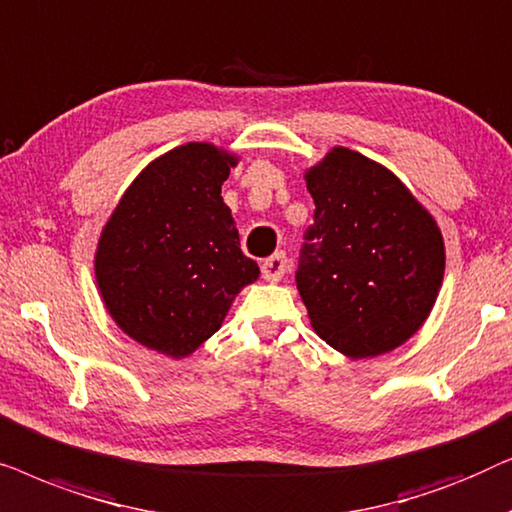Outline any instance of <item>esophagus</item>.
Masks as SVG:
<instances>
[{"label":"esophagus","mask_w":512,"mask_h":512,"mask_svg":"<svg viewBox=\"0 0 512 512\" xmlns=\"http://www.w3.org/2000/svg\"><path fill=\"white\" fill-rule=\"evenodd\" d=\"M261 275L265 282H279V279L286 275V256L275 254V256L265 258L261 265Z\"/></svg>","instance_id":"34e87169"}]
</instances>
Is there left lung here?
I'll use <instances>...</instances> for the list:
<instances>
[{
  "mask_svg": "<svg viewBox=\"0 0 512 512\" xmlns=\"http://www.w3.org/2000/svg\"><path fill=\"white\" fill-rule=\"evenodd\" d=\"M305 181L317 209L296 282L314 333L354 361L401 347L443 286L436 219L394 172L345 146Z\"/></svg>",
  "mask_w": 512,
  "mask_h": 512,
  "instance_id": "8db88e82",
  "label": "left lung"
}]
</instances>
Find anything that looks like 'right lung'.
<instances>
[{
    "label": "right lung",
    "instance_id": "right-lung-1",
    "mask_svg": "<svg viewBox=\"0 0 512 512\" xmlns=\"http://www.w3.org/2000/svg\"><path fill=\"white\" fill-rule=\"evenodd\" d=\"M237 163L216 144H181L137 174L104 223L95 251L100 298L116 326L151 352L191 356L261 275L221 198Z\"/></svg>",
    "mask_w": 512,
    "mask_h": 512
}]
</instances>
